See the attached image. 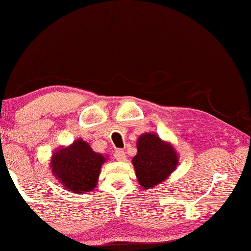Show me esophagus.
Listing matches in <instances>:
<instances>
[{
    "mask_svg": "<svg viewBox=\"0 0 251 251\" xmlns=\"http://www.w3.org/2000/svg\"><path fill=\"white\" fill-rule=\"evenodd\" d=\"M114 157H115V159H118V161H121V162L125 161V159H126L125 151H121V150L115 151V152H114Z\"/></svg>",
    "mask_w": 251,
    "mask_h": 251,
    "instance_id": "obj_1",
    "label": "esophagus"
}]
</instances>
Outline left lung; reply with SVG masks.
<instances>
[{"label": "left lung", "instance_id": "obj_1", "mask_svg": "<svg viewBox=\"0 0 251 251\" xmlns=\"http://www.w3.org/2000/svg\"><path fill=\"white\" fill-rule=\"evenodd\" d=\"M136 176L143 189H151L168 179L179 164V154L158 134L145 132L137 140V155L132 158Z\"/></svg>", "mask_w": 251, "mask_h": 251}]
</instances>
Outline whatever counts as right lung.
<instances>
[{
  "label": "right lung",
  "mask_w": 251,
  "mask_h": 251,
  "mask_svg": "<svg viewBox=\"0 0 251 251\" xmlns=\"http://www.w3.org/2000/svg\"><path fill=\"white\" fill-rule=\"evenodd\" d=\"M108 155L93 151L81 138L53 152L50 168L62 186L74 194H86L96 188L100 168Z\"/></svg>",
  "instance_id": "add662e5"
}]
</instances>
